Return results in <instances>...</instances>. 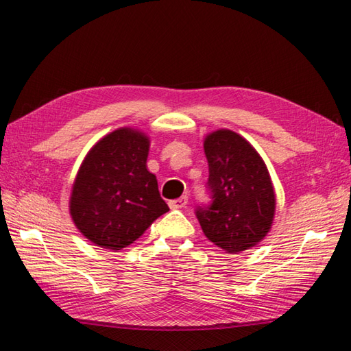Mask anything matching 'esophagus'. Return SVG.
Returning a JSON list of instances; mask_svg holds the SVG:
<instances>
[{
	"mask_svg": "<svg viewBox=\"0 0 351 351\" xmlns=\"http://www.w3.org/2000/svg\"><path fill=\"white\" fill-rule=\"evenodd\" d=\"M189 204V196H181L180 199H173L169 202V206L171 210H180V208H184Z\"/></svg>",
	"mask_w": 351,
	"mask_h": 351,
	"instance_id": "esophagus-1",
	"label": "esophagus"
}]
</instances>
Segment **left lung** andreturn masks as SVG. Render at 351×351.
Returning a JSON list of instances; mask_svg holds the SVG:
<instances>
[{"label":"left lung","mask_w":351,"mask_h":351,"mask_svg":"<svg viewBox=\"0 0 351 351\" xmlns=\"http://www.w3.org/2000/svg\"><path fill=\"white\" fill-rule=\"evenodd\" d=\"M204 149L211 204L197 206L196 217L215 245L228 253L247 250L264 240L274 219L268 169L255 147L230 130L208 134Z\"/></svg>","instance_id":"left-lung-1"}]
</instances>
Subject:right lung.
I'll return each mask as SVG.
<instances>
[{"label": "right lung", "instance_id": "add662e5", "mask_svg": "<svg viewBox=\"0 0 351 351\" xmlns=\"http://www.w3.org/2000/svg\"><path fill=\"white\" fill-rule=\"evenodd\" d=\"M147 154V136L132 128L107 134L88 151L69 200L71 217L88 241L121 250L169 211Z\"/></svg>", "mask_w": 351, "mask_h": 351}]
</instances>
